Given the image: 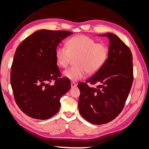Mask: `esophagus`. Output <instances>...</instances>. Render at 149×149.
I'll return each instance as SVG.
<instances>
[{"mask_svg": "<svg viewBox=\"0 0 149 149\" xmlns=\"http://www.w3.org/2000/svg\"><path fill=\"white\" fill-rule=\"evenodd\" d=\"M76 86V84L74 83V82H71V87L73 88H74Z\"/></svg>", "mask_w": 149, "mask_h": 149, "instance_id": "esophagus-1", "label": "esophagus"}]
</instances>
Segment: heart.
<instances>
[{
	"mask_svg": "<svg viewBox=\"0 0 149 149\" xmlns=\"http://www.w3.org/2000/svg\"><path fill=\"white\" fill-rule=\"evenodd\" d=\"M66 47L56 48V64L66 68L72 58L77 56L74 66L63 71V76L73 81L82 79L86 74H93L105 64L109 55V48L104 43H96L95 40L87 35H79L70 38Z\"/></svg>",
	"mask_w": 149,
	"mask_h": 149,
	"instance_id": "b5f03b06",
	"label": "heart"
}]
</instances>
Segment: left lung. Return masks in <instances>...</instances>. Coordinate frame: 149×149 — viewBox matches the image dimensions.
<instances>
[{
  "label": "left lung",
  "instance_id": "1",
  "mask_svg": "<svg viewBox=\"0 0 149 149\" xmlns=\"http://www.w3.org/2000/svg\"><path fill=\"white\" fill-rule=\"evenodd\" d=\"M100 36L109 40V55L105 64L86 82L79 83L78 107L89 123L100 125L114 119L123 111L133 82L132 55L129 48L116 35Z\"/></svg>",
  "mask_w": 149,
  "mask_h": 149
}]
</instances>
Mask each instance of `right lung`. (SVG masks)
Masks as SVG:
<instances>
[{
    "label": "right lung",
    "mask_w": 149,
    "mask_h": 149,
    "mask_svg": "<svg viewBox=\"0 0 149 149\" xmlns=\"http://www.w3.org/2000/svg\"><path fill=\"white\" fill-rule=\"evenodd\" d=\"M72 34L64 30H38L17 48L10 83L17 104L30 118H52L60 109L61 97L71 88L70 81L61 78L55 53L62 40ZM52 80L54 85L50 84Z\"/></svg>",
    "instance_id": "obj_1"
}]
</instances>
